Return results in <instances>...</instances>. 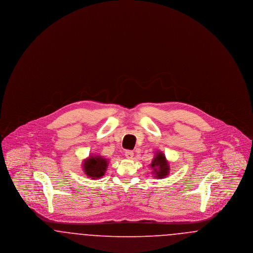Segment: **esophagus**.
I'll return each mask as SVG.
<instances>
[{"mask_svg":"<svg viewBox=\"0 0 253 253\" xmlns=\"http://www.w3.org/2000/svg\"><path fill=\"white\" fill-rule=\"evenodd\" d=\"M124 155H125V157H127L128 159H132V157H133V152L128 150V151H126V152H125V154H124Z\"/></svg>","mask_w":253,"mask_h":253,"instance_id":"1","label":"esophagus"}]
</instances>
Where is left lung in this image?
Wrapping results in <instances>:
<instances>
[{
  "instance_id": "obj_1",
  "label": "left lung",
  "mask_w": 253,
  "mask_h": 253,
  "mask_svg": "<svg viewBox=\"0 0 253 253\" xmlns=\"http://www.w3.org/2000/svg\"><path fill=\"white\" fill-rule=\"evenodd\" d=\"M150 166L151 169H153V174L157 178H164L169 174V166L168 161L164 154L160 151H158L156 154Z\"/></svg>"
}]
</instances>
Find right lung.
<instances>
[{"label":"right lung","mask_w":253,"mask_h":253,"mask_svg":"<svg viewBox=\"0 0 253 253\" xmlns=\"http://www.w3.org/2000/svg\"><path fill=\"white\" fill-rule=\"evenodd\" d=\"M83 164L85 174L92 179H96L104 175L108 167V159L97 155L90 156L84 159Z\"/></svg>","instance_id":"add662e5"}]
</instances>
